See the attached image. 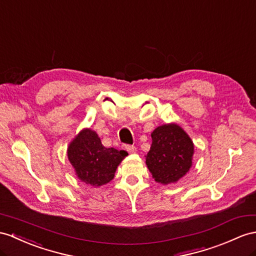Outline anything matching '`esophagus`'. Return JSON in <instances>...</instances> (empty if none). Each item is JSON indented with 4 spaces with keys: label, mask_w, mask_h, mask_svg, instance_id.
<instances>
[{
    "label": "esophagus",
    "mask_w": 256,
    "mask_h": 256,
    "mask_svg": "<svg viewBox=\"0 0 256 256\" xmlns=\"http://www.w3.org/2000/svg\"><path fill=\"white\" fill-rule=\"evenodd\" d=\"M126 150L129 153H134L136 151V148L134 146H126Z\"/></svg>",
    "instance_id": "obj_1"
}]
</instances>
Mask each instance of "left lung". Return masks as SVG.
Here are the masks:
<instances>
[{
	"label": "left lung",
	"instance_id": "1",
	"mask_svg": "<svg viewBox=\"0 0 256 256\" xmlns=\"http://www.w3.org/2000/svg\"><path fill=\"white\" fill-rule=\"evenodd\" d=\"M146 164L155 182L176 184L192 167L194 144L184 130L175 122L155 128Z\"/></svg>",
	"mask_w": 256,
	"mask_h": 256
}]
</instances>
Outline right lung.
Segmentation results:
<instances>
[{"instance_id":"right-lung-1","label":"right lung","mask_w":256,"mask_h":256,"mask_svg":"<svg viewBox=\"0 0 256 256\" xmlns=\"http://www.w3.org/2000/svg\"><path fill=\"white\" fill-rule=\"evenodd\" d=\"M126 151L105 148L98 134L84 128L70 141L67 158L80 182L93 186L108 184L114 178L118 165L126 158Z\"/></svg>"}]
</instances>
